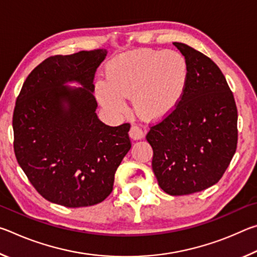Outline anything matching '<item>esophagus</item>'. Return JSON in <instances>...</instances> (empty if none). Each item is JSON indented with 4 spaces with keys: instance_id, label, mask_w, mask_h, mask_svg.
<instances>
[{
    "instance_id": "34e87169",
    "label": "esophagus",
    "mask_w": 257,
    "mask_h": 257,
    "mask_svg": "<svg viewBox=\"0 0 257 257\" xmlns=\"http://www.w3.org/2000/svg\"><path fill=\"white\" fill-rule=\"evenodd\" d=\"M129 136H130V138L134 139V141H138V139L144 138L145 133H144V130L139 127V125L133 124L132 128H130V130H129Z\"/></svg>"
}]
</instances>
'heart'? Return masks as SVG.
<instances>
[{
  "label": "heart",
  "mask_w": 257,
  "mask_h": 257,
  "mask_svg": "<svg viewBox=\"0 0 257 257\" xmlns=\"http://www.w3.org/2000/svg\"><path fill=\"white\" fill-rule=\"evenodd\" d=\"M187 63L176 51L138 50L108 64L106 81L96 84V96L107 110H125L124 97L133 96L142 118L158 120L170 113L184 93Z\"/></svg>",
  "instance_id": "obj_1"
}]
</instances>
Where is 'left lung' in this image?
Returning a JSON list of instances; mask_svg holds the SVG:
<instances>
[{
	"label": "left lung",
	"instance_id": "8db88e82",
	"mask_svg": "<svg viewBox=\"0 0 257 257\" xmlns=\"http://www.w3.org/2000/svg\"><path fill=\"white\" fill-rule=\"evenodd\" d=\"M187 63L179 103L146 135L152 168L161 188L172 196L215 185L236 153L238 113L233 94L213 61L184 43H173Z\"/></svg>",
	"mask_w": 257,
	"mask_h": 257
}]
</instances>
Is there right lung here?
<instances>
[{
	"mask_svg": "<svg viewBox=\"0 0 257 257\" xmlns=\"http://www.w3.org/2000/svg\"><path fill=\"white\" fill-rule=\"evenodd\" d=\"M106 50L54 55L29 73L12 127L17 161L35 189L67 207L103 202L128 153L129 123L110 127L95 113L94 77ZM77 81L81 87L66 86Z\"/></svg>",
	"mask_w": 257,
	"mask_h": 257,
	"instance_id": "add662e5",
	"label": "right lung"
}]
</instances>
